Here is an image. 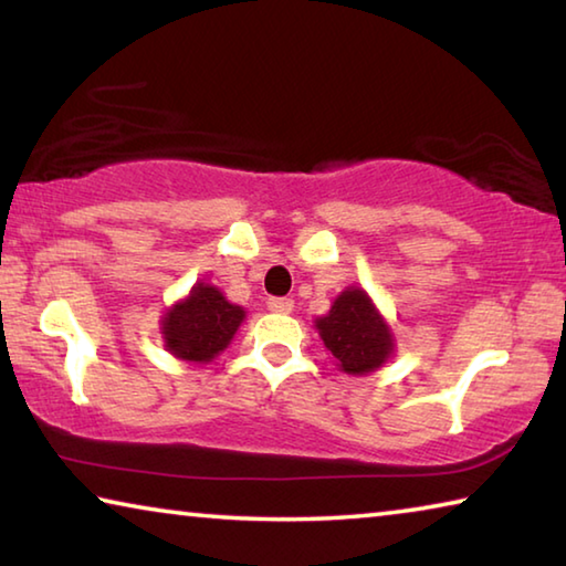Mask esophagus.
<instances>
[{
	"instance_id": "1",
	"label": "esophagus",
	"mask_w": 566,
	"mask_h": 566,
	"mask_svg": "<svg viewBox=\"0 0 566 566\" xmlns=\"http://www.w3.org/2000/svg\"><path fill=\"white\" fill-rule=\"evenodd\" d=\"M266 306H270V312L274 314H292L294 302L286 300V296H272V300L266 302Z\"/></svg>"
}]
</instances>
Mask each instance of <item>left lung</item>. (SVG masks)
<instances>
[{
	"instance_id": "left-lung-1",
	"label": "left lung",
	"mask_w": 566,
	"mask_h": 566,
	"mask_svg": "<svg viewBox=\"0 0 566 566\" xmlns=\"http://www.w3.org/2000/svg\"><path fill=\"white\" fill-rule=\"evenodd\" d=\"M324 347L344 375L361 377L385 367L395 354V332L361 286H347L324 317L314 319Z\"/></svg>"
}]
</instances>
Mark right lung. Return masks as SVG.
<instances>
[{"mask_svg":"<svg viewBox=\"0 0 566 566\" xmlns=\"http://www.w3.org/2000/svg\"><path fill=\"white\" fill-rule=\"evenodd\" d=\"M244 319V306L229 302L219 286L199 280L161 314L159 334L171 357L209 364L232 344Z\"/></svg>","mask_w":566,"mask_h":566,"instance_id":"obj_1","label":"right lung"}]
</instances>
